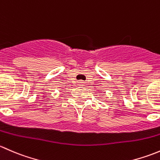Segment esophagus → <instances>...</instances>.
Here are the masks:
<instances>
[{"mask_svg":"<svg viewBox=\"0 0 160 160\" xmlns=\"http://www.w3.org/2000/svg\"><path fill=\"white\" fill-rule=\"evenodd\" d=\"M79 85H80V86H83V85H84V83H83V81L79 82Z\"/></svg>","mask_w":160,"mask_h":160,"instance_id":"1","label":"esophagus"}]
</instances>
